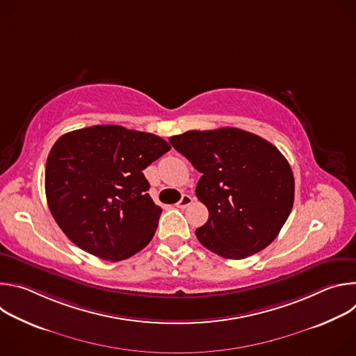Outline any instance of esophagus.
Segmentation results:
<instances>
[{
  "mask_svg": "<svg viewBox=\"0 0 356 356\" xmlns=\"http://www.w3.org/2000/svg\"><path fill=\"white\" fill-rule=\"evenodd\" d=\"M193 202V198H191V195H188V194H183V197L180 198V201L177 202L176 204V207H179V209H186V207H188L190 204Z\"/></svg>",
  "mask_w": 356,
  "mask_h": 356,
  "instance_id": "obj_1",
  "label": "esophagus"
}]
</instances>
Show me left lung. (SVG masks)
Segmentation results:
<instances>
[{"label":"left lung","instance_id":"8db88e82","mask_svg":"<svg viewBox=\"0 0 356 356\" xmlns=\"http://www.w3.org/2000/svg\"><path fill=\"white\" fill-rule=\"evenodd\" d=\"M169 142L201 173L195 195L209 209L195 229L202 245L243 259L277 236L293 209L294 177L275 145L238 128L187 131Z\"/></svg>","mask_w":356,"mask_h":356}]
</instances>
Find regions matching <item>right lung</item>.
Returning a JSON list of instances; mask_svg holds the SVG:
<instances>
[{"label":"right lung","mask_w":356,"mask_h":356,"mask_svg":"<svg viewBox=\"0 0 356 356\" xmlns=\"http://www.w3.org/2000/svg\"><path fill=\"white\" fill-rule=\"evenodd\" d=\"M170 150L158 135L94 125L62 135L46 162L50 213L66 236L104 261H122L154 238L162 209L143 176Z\"/></svg>","instance_id":"1"}]
</instances>
